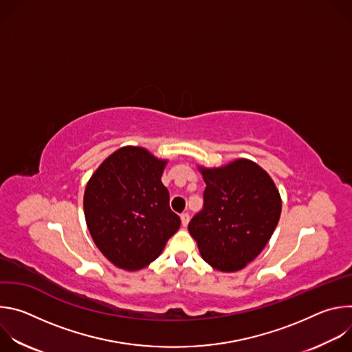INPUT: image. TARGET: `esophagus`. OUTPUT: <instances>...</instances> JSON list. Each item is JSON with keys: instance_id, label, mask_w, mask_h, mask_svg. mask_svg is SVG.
I'll use <instances>...</instances> for the list:
<instances>
[{"instance_id": "obj_1", "label": "esophagus", "mask_w": 352, "mask_h": 352, "mask_svg": "<svg viewBox=\"0 0 352 352\" xmlns=\"http://www.w3.org/2000/svg\"><path fill=\"white\" fill-rule=\"evenodd\" d=\"M181 221H182V226L186 227L188 223H189V214L188 213H182L181 214Z\"/></svg>"}]
</instances>
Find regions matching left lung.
I'll return each mask as SVG.
<instances>
[{"instance_id":"left-lung-1","label":"left lung","mask_w":352,"mask_h":352,"mask_svg":"<svg viewBox=\"0 0 352 352\" xmlns=\"http://www.w3.org/2000/svg\"><path fill=\"white\" fill-rule=\"evenodd\" d=\"M200 170L206 182L204 208L188 230L205 262L221 272L241 270L262 252L277 227L278 190L267 173L249 160Z\"/></svg>"}]
</instances>
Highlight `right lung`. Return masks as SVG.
<instances>
[{"mask_svg":"<svg viewBox=\"0 0 352 352\" xmlns=\"http://www.w3.org/2000/svg\"><path fill=\"white\" fill-rule=\"evenodd\" d=\"M166 162L142 147H122L91 175L83 197L87 228L116 266L138 270L152 263L181 219L162 182Z\"/></svg>","mask_w":352,"mask_h":352,"instance_id":"1","label":"right lung"}]
</instances>
